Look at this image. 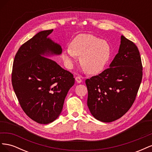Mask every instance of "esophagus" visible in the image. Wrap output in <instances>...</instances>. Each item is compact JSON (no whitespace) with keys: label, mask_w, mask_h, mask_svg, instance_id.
Segmentation results:
<instances>
[{"label":"esophagus","mask_w":152,"mask_h":152,"mask_svg":"<svg viewBox=\"0 0 152 152\" xmlns=\"http://www.w3.org/2000/svg\"><path fill=\"white\" fill-rule=\"evenodd\" d=\"M75 80L77 82V83H81L82 81V77L78 76V77H75Z\"/></svg>","instance_id":"1"}]
</instances>
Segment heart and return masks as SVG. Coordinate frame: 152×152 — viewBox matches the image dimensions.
I'll use <instances>...</instances> for the list:
<instances>
[{"mask_svg": "<svg viewBox=\"0 0 152 152\" xmlns=\"http://www.w3.org/2000/svg\"><path fill=\"white\" fill-rule=\"evenodd\" d=\"M110 54L111 49L107 41L93 35L83 34L73 39L70 47L63 50L62 56L66 65L70 68L77 56H80V63L86 72L96 74L103 70Z\"/></svg>", "mask_w": 152, "mask_h": 152, "instance_id": "b5f03b06", "label": "heart"}]
</instances>
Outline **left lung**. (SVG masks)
I'll list each match as a JSON object with an SVG mask.
<instances>
[{"instance_id": "left-lung-1", "label": "left lung", "mask_w": 152, "mask_h": 152, "mask_svg": "<svg viewBox=\"0 0 152 152\" xmlns=\"http://www.w3.org/2000/svg\"><path fill=\"white\" fill-rule=\"evenodd\" d=\"M142 77L139 50L134 42L121 36L118 53L110 67L86 80L87 106L97 120L111 122L132 107Z\"/></svg>"}]
</instances>
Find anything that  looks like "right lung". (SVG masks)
<instances>
[{"instance_id":"add662e5","label":"right lung","mask_w":152,"mask_h":152,"mask_svg":"<svg viewBox=\"0 0 152 152\" xmlns=\"http://www.w3.org/2000/svg\"><path fill=\"white\" fill-rule=\"evenodd\" d=\"M41 31L18 49L13 61L12 85L21 108L36 122L47 124L60 115L68 92L75 83L72 73L42 56L59 55L60 45Z\"/></svg>"}]
</instances>
